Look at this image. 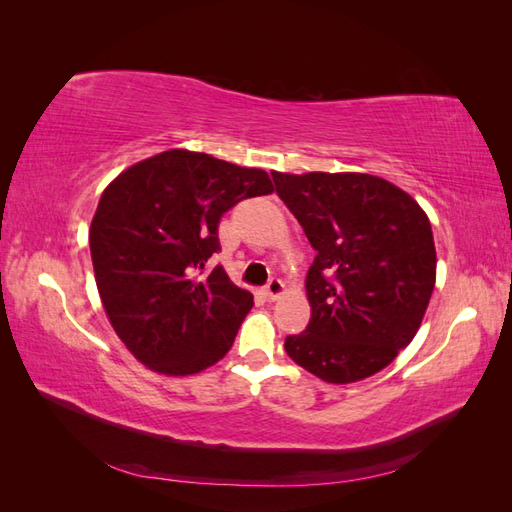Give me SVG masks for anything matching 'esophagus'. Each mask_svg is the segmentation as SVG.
<instances>
[{
	"label": "esophagus",
	"instance_id": "obj_1",
	"mask_svg": "<svg viewBox=\"0 0 512 512\" xmlns=\"http://www.w3.org/2000/svg\"><path fill=\"white\" fill-rule=\"evenodd\" d=\"M265 294H267V297H269L271 301L280 299L282 294H284V282L277 280V277H273V280H269V284L265 286Z\"/></svg>",
	"mask_w": 512,
	"mask_h": 512
}]
</instances>
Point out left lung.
I'll return each mask as SVG.
<instances>
[{"mask_svg":"<svg viewBox=\"0 0 512 512\" xmlns=\"http://www.w3.org/2000/svg\"><path fill=\"white\" fill-rule=\"evenodd\" d=\"M271 177L316 250L305 277L312 318L286 337L288 356L329 384L378 374L414 339L436 286L427 213L376 175Z\"/></svg>","mask_w":512,"mask_h":512,"instance_id":"left-lung-1","label":"left lung"}]
</instances>
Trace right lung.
<instances>
[{"label":"right lung","mask_w":512,"mask_h":512,"mask_svg":"<svg viewBox=\"0 0 512 512\" xmlns=\"http://www.w3.org/2000/svg\"><path fill=\"white\" fill-rule=\"evenodd\" d=\"M271 192L262 168L190 149L136 162L106 185L91 262L108 322L147 369L192 376L224 359L254 297L224 267L203 271L220 250L222 215Z\"/></svg>","instance_id":"add662e5"}]
</instances>
